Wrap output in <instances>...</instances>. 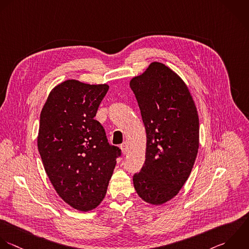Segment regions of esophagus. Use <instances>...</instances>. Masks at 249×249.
Masks as SVG:
<instances>
[{
    "label": "esophagus",
    "instance_id": "obj_1",
    "mask_svg": "<svg viewBox=\"0 0 249 249\" xmlns=\"http://www.w3.org/2000/svg\"><path fill=\"white\" fill-rule=\"evenodd\" d=\"M120 148L123 152L124 155H126L128 152H129V148H128V143L127 142H123L121 145H120Z\"/></svg>",
    "mask_w": 249,
    "mask_h": 249
}]
</instances>
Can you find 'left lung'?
Segmentation results:
<instances>
[{
	"instance_id": "1",
	"label": "left lung",
	"mask_w": 249,
	"mask_h": 249,
	"mask_svg": "<svg viewBox=\"0 0 249 249\" xmlns=\"http://www.w3.org/2000/svg\"><path fill=\"white\" fill-rule=\"evenodd\" d=\"M146 132L145 162L133 177L138 195L151 205L173 199L188 179L199 149L197 107L184 81L153 62L130 81Z\"/></svg>"
}]
</instances>
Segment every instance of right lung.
Instances as JSON below:
<instances>
[{
    "label": "right lung",
    "mask_w": 249,
    "mask_h": 249,
    "mask_svg": "<svg viewBox=\"0 0 249 249\" xmlns=\"http://www.w3.org/2000/svg\"><path fill=\"white\" fill-rule=\"evenodd\" d=\"M108 88L68 79L51 90L40 112L37 148L45 173L63 201L80 212L104 200L121 154L94 119Z\"/></svg>",
    "instance_id": "obj_1"
}]
</instances>
